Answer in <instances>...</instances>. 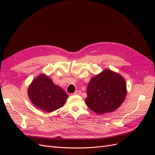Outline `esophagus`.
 Wrapping results in <instances>:
<instances>
[{
    "instance_id": "esophagus-1",
    "label": "esophagus",
    "mask_w": 155,
    "mask_h": 155,
    "mask_svg": "<svg viewBox=\"0 0 155 155\" xmlns=\"http://www.w3.org/2000/svg\"><path fill=\"white\" fill-rule=\"evenodd\" d=\"M81 94V92L80 91H76L74 93V95H80Z\"/></svg>"
}]
</instances>
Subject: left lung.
I'll list each match as a JSON object with an SVG mask.
<instances>
[{
	"mask_svg": "<svg viewBox=\"0 0 155 155\" xmlns=\"http://www.w3.org/2000/svg\"><path fill=\"white\" fill-rule=\"evenodd\" d=\"M85 103L98 114L114 111L122 104L127 95L125 79L110 69L91 78L87 87Z\"/></svg>",
	"mask_w": 155,
	"mask_h": 155,
	"instance_id": "8db88e82",
	"label": "left lung"
}]
</instances>
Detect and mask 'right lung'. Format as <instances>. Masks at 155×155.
<instances>
[{"label":"right lung","mask_w":155,"mask_h":155,"mask_svg":"<svg viewBox=\"0 0 155 155\" xmlns=\"http://www.w3.org/2000/svg\"><path fill=\"white\" fill-rule=\"evenodd\" d=\"M28 94L34 106L47 112L62 107L68 98L63 89L55 85L51 79L44 74L32 81L28 88Z\"/></svg>","instance_id":"obj_1"}]
</instances>
